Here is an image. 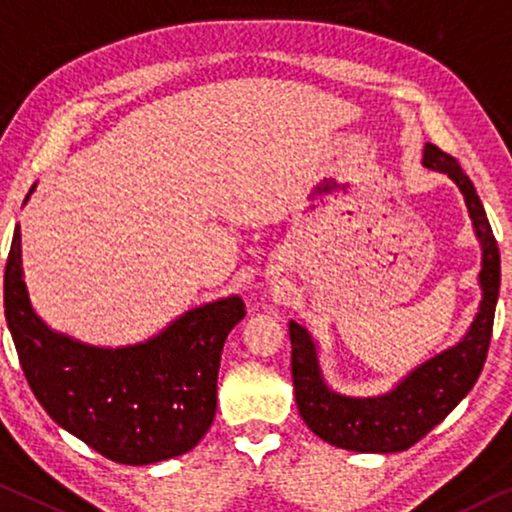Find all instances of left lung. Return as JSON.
Listing matches in <instances>:
<instances>
[{
  "label": "left lung",
  "mask_w": 512,
  "mask_h": 512,
  "mask_svg": "<svg viewBox=\"0 0 512 512\" xmlns=\"http://www.w3.org/2000/svg\"><path fill=\"white\" fill-rule=\"evenodd\" d=\"M423 164L444 171L465 194L469 215L474 219L476 235L483 245L481 286L483 302L467 336L455 348L421 364L412 375L387 396L380 398H345L329 391L322 382L316 345L309 332L297 322H290L293 345V387L300 416L320 439L361 453L405 451L423 439L444 421L453 407L474 387L483 371L490 348L494 309L501 286V256L485 208L469 176L460 169L453 155L435 144H426Z\"/></svg>",
  "instance_id": "obj_1"
}]
</instances>
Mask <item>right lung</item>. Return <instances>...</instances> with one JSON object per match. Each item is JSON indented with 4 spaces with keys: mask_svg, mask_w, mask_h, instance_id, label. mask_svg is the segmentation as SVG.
Segmentation results:
<instances>
[{
    "mask_svg": "<svg viewBox=\"0 0 512 512\" xmlns=\"http://www.w3.org/2000/svg\"><path fill=\"white\" fill-rule=\"evenodd\" d=\"M4 316L27 382L54 423L121 465H153L201 442L217 410L226 336L247 316L240 297L187 311L167 332L102 350L52 332L22 281L20 226L4 272Z\"/></svg>",
    "mask_w": 512,
    "mask_h": 512,
    "instance_id": "right-lung-1",
    "label": "right lung"
}]
</instances>
